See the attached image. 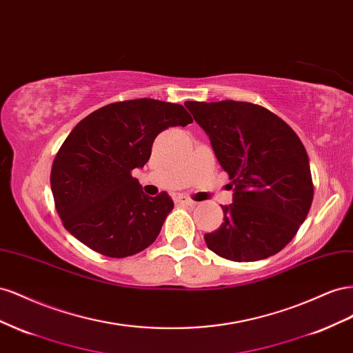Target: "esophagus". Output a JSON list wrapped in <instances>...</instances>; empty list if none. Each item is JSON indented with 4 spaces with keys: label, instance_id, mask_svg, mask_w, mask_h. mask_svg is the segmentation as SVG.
<instances>
[{
    "label": "esophagus",
    "instance_id": "esophagus-1",
    "mask_svg": "<svg viewBox=\"0 0 353 353\" xmlns=\"http://www.w3.org/2000/svg\"><path fill=\"white\" fill-rule=\"evenodd\" d=\"M177 203L179 204H182V205H189V207H194V205H196V203L194 199H190V198H186V196H177Z\"/></svg>",
    "mask_w": 353,
    "mask_h": 353
}]
</instances>
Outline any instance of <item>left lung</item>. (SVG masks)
<instances>
[{
  "mask_svg": "<svg viewBox=\"0 0 353 353\" xmlns=\"http://www.w3.org/2000/svg\"><path fill=\"white\" fill-rule=\"evenodd\" d=\"M208 134L234 188L221 205L223 223L204 235L207 247L232 261H256L283 250L303 223L314 183L303 143L285 121L248 102H186Z\"/></svg>",
  "mask_w": 353,
  "mask_h": 353,
  "instance_id": "obj_1",
  "label": "left lung"
}]
</instances>
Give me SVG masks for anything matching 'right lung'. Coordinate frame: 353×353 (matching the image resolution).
<instances>
[{"label": "right lung", "instance_id": "1", "mask_svg": "<svg viewBox=\"0 0 353 353\" xmlns=\"http://www.w3.org/2000/svg\"><path fill=\"white\" fill-rule=\"evenodd\" d=\"M182 105L155 99L110 103L74 127L52 165L50 185L59 217L69 234L97 253L123 259L157 239L174 207L167 192L143 194L132 176L168 127H186Z\"/></svg>", "mask_w": 353, "mask_h": 353}]
</instances>
